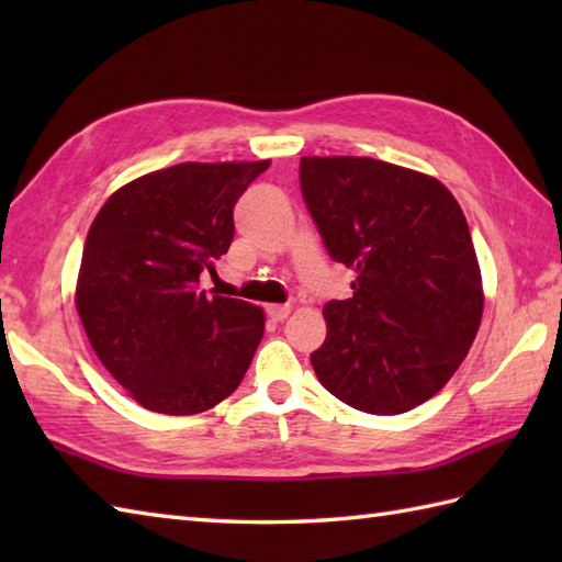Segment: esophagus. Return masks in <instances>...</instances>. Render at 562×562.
I'll list each match as a JSON object with an SVG mask.
<instances>
[{"label":"esophagus","instance_id":"1","mask_svg":"<svg viewBox=\"0 0 562 562\" xmlns=\"http://www.w3.org/2000/svg\"><path fill=\"white\" fill-rule=\"evenodd\" d=\"M290 312L292 308L288 306V304H270L268 308H266V314L272 318V321H284L290 316Z\"/></svg>","mask_w":562,"mask_h":562}]
</instances>
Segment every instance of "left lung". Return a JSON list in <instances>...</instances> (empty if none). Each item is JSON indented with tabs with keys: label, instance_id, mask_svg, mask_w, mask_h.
<instances>
[{
	"label": "left lung",
	"instance_id": "1",
	"mask_svg": "<svg viewBox=\"0 0 562 562\" xmlns=\"http://www.w3.org/2000/svg\"><path fill=\"white\" fill-rule=\"evenodd\" d=\"M308 214L350 300L324 306L312 352L324 389L372 415L408 413L457 372L483 316L469 224L437 178L369 157H302Z\"/></svg>",
	"mask_w": 562,
	"mask_h": 562
}]
</instances>
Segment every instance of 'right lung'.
Masks as SVG:
<instances>
[{"mask_svg": "<svg viewBox=\"0 0 562 562\" xmlns=\"http://www.w3.org/2000/svg\"><path fill=\"white\" fill-rule=\"evenodd\" d=\"M268 166L176 164L115 190L91 224L77 312L101 364L147 411H210L254 360L262 308L198 284L217 274L236 200Z\"/></svg>", "mask_w": 562, "mask_h": 562, "instance_id": "add662e5", "label": "right lung"}]
</instances>
